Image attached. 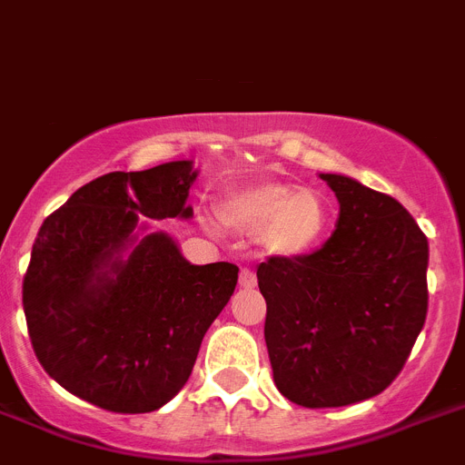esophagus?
Segmentation results:
<instances>
[{
  "label": "esophagus",
  "instance_id": "34e87169",
  "mask_svg": "<svg viewBox=\"0 0 465 465\" xmlns=\"http://www.w3.org/2000/svg\"><path fill=\"white\" fill-rule=\"evenodd\" d=\"M238 285L245 290H252L257 285V276L255 272H250V269H241V276H238Z\"/></svg>",
  "mask_w": 465,
  "mask_h": 465
}]
</instances>
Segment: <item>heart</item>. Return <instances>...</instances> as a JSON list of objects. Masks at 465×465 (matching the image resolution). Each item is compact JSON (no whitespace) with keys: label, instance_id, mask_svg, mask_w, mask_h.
Listing matches in <instances>:
<instances>
[{"label":"heart","instance_id":"b5f03b06","mask_svg":"<svg viewBox=\"0 0 465 465\" xmlns=\"http://www.w3.org/2000/svg\"><path fill=\"white\" fill-rule=\"evenodd\" d=\"M227 227L257 236L266 255L294 260L318 248L330 227L328 201L316 189H294L285 183H257L229 192L217 205ZM205 227L217 222L205 217Z\"/></svg>","mask_w":465,"mask_h":465}]
</instances>
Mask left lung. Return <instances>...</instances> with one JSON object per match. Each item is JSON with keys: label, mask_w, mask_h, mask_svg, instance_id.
Returning a JSON list of instances; mask_svg holds the SVG:
<instances>
[{"label": "left lung", "mask_w": 465, "mask_h": 465, "mask_svg": "<svg viewBox=\"0 0 465 465\" xmlns=\"http://www.w3.org/2000/svg\"><path fill=\"white\" fill-rule=\"evenodd\" d=\"M339 201L321 250L257 266L273 381L302 407L381 393L410 358L428 311V238L391 196L321 173Z\"/></svg>", "instance_id": "1"}]
</instances>
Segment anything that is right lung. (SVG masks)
<instances>
[{"mask_svg": "<svg viewBox=\"0 0 465 465\" xmlns=\"http://www.w3.org/2000/svg\"><path fill=\"white\" fill-rule=\"evenodd\" d=\"M196 177L193 161L107 173L44 220L23 309L42 367L76 398L144 414L187 383L238 266L192 264L147 220L193 217L187 196Z\"/></svg>", "mask_w": 465, "mask_h": 465, "instance_id": "obj_1", "label": "right lung"}]
</instances>
